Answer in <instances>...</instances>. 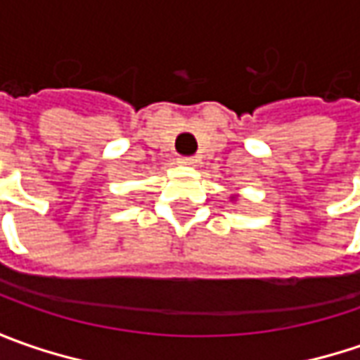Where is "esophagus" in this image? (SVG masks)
<instances>
[{
  "label": "esophagus",
  "instance_id": "obj_1",
  "mask_svg": "<svg viewBox=\"0 0 360 360\" xmlns=\"http://www.w3.org/2000/svg\"><path fill=\"white\" fill-rule=\"evenodd\" d=\"M180 164H184V166H196V164H198V158H194V156H182V158H180Z\"/></svg>",
  "mask_w": 360,
  "mask_h": 360
}]
</instances>
